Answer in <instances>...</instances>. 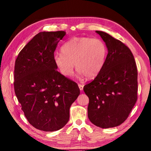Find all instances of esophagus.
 I'll return each mask as SVG.
<instances>
[{
	"instance_id": "esophagus-1",
	"label": "esophagus",
	"mask_w": 151,
	"mask_h": 151,
	"mask_svg": "<svg viewBox=\"0 0 151 151\" xmlns=\"http://www.w3.org/2000/svg\"><path fill=\"white\" fill-rule=\"evenodd\" d=\"M78 87H79V89H80L81 91H83V86L81 85V84H78Z\"/></svg>"
}]
</instances>
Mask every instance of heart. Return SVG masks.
Instances as JSON below:
<instances>
[{
	"mask_svg": "<svg viewBox=\"0 0 151 151\" xmlns=\"http://www.w3.org/2000/svg\"><path fill=\"white\" fill-rule=\"evenodd\" d=\"M61 54L54 56V63L63 76L68 77L73 75L75 64L79 75L93 78L105 63L107 47L100 39L74 37L63 46Z\"/></svg>",
	"mask_w": 151,
	"mask_h": 151,
	"instance_id": "b5f03b06",
	"label": "heart"
}]
</instances>
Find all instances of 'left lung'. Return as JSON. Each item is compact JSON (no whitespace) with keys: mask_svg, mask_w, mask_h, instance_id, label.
Returning a JSON list of instances; mask_svg holds the SVG:
<instances>
[{"mask_svg":"<svg viewBox=\"0 0 151 151\" xmlns=\"http://www.w3.org/2000/svg\"><path fill=\"white\" fill-rule=\"evenodd\" d=\"M108 49L105 63L93 81L84 86L88 117L103 129L124 122L137 100V68L129 48L107 33L96 30Z\"/></svg>","mask_w":151,"mask_h":151,"instance_id":"1","label":"left lung"}]
</instances>
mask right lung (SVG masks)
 <instances>
[{
	"mask_svg": "<svg viewBox=\"0 0 151 151\" xmlns=\"http://www.w3.org/2000/svg\"><path fill=\"white\" fill-rule=\"evenodd\" d=\"M65 35V31L38 33L15 61V94L28 121L40 131L62 129L80 94L77 84L58 72L54 63L55 50Z\"/></svg>",
	"mask_w": 151,
	"mask_h": 151,
	"instance_id": "add662e5",
	"label": "right lung"
}]
</instances>
